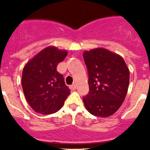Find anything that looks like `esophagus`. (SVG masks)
<instances>
[{
    "instance_id": "esophagus-1",
    "label": "esophagus",
    "mask_w": 150,
    "mask_h": 150,
    "mask_svg": "<svg viewBox=\"0 0 150 150\" xmlns=\"http://www.w3.org/2000/svg\"><path fill=\"white\" fill-rule=\"evenodd\" d=\"M75 88H76V86H75V84H72L69 86V89H71V90H75Z\"/></svg>"
}]
</instances>
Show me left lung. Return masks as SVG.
Returning <instances> with one entry per match:
<instances>
[{"mask_svg":"<svg viewBox=\"0 0 150 150\" xmlns=\"http://www.w3.org/2000/svg\"><path fill=\"white\" fill-rule=\"evenodd\" d=\"M89 75V93L83 98L89 113L109 117L120 108L128 90L129 71L122 57L103 48L83 54Z\"/></svg>","mask_w":150,"mask_h":150,"instance_id":"1","label":"left lung"}]
</instances>
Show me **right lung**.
I'll return each instance as SVG.
<instances>
[{
  "mask_svg": "<svg viewBox=\"0 0 150 150\" xmlns=\"http://www.w3.org/2000/svg\"><path fill=\"white\" fill-rule=\"evenodd\" d=\"M67 51L54 47L43 49L25 65L21 83L26 100L34 111L43 115L58 112L70 94L57 66Z\"/></svg>",
  "mask_w": 150,
  "mask_h": 150,
  "instance_id": "obj_1",
  "label": "right lung"
}]
</instances>
